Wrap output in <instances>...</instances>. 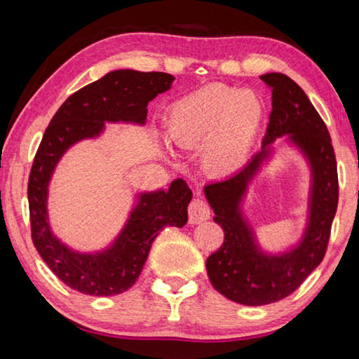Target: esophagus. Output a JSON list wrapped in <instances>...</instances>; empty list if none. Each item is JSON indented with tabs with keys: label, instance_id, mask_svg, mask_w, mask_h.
Returning <instances> with one entry per match:
<instances>
[{
	"label": "esophagus",
	"instance_id": "34e87169",
	"mask_svg": "<svg viewBox=\"0 0 359 359\" xmlns=\"http://www.w3.org/2000/svg\"><path fill=\"white\" fill-rule=\"evenodd\" d=\"M210 217V208L209 204L203 201L201 198H194L193 201L188 204V222L191 224H198L208 220Z\"/></svg>",
	"mask_w": 359,
	"mask_h": 359
}]
</instances>
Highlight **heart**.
Here are the masks:
<instances>
[{
  "mask_svg": "<svg viewBox=\"0 0 359 359\" xmlns=\"http://www.w3.org/2000/svg\"><path fill=\"white\" fill-rule=\"evenodd\" d=\"M263 120L250 92L209 85L175 101L168 112L169 137L182 149H201L208 171L226 175L247 161Z\"/></svg>",
  "mask_w": 359,
  "mask_h": 359,
  "instance_id": "obj_1",
  "label": "heart"
}]
</instances>
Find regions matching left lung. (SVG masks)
<instances>
[{
  "label": "left lung",
  "mask_w": 359,
  "mask_h": 359,
  "mask_svg": "<svg viewBox=\"0 0 359 359\" xmlns=\"http://www.w3.org/2000/svg\"><path fill=\"white\" fill-rule=\"evenodd\" d=\"M259 79L272 90V111L263 150L241 171L204 188L215 212L214 222L224 233L222 247L205 261L209 280L218 293L244 306L277 302L299 288L325 258L339 203L336 154L323 118L293 79L280 72H269ZM283 134H291L311 160V218L299 248L282 257H266L254 245L250 230L240 217L238 203L266 154V145Z\"/></svg>",
  "instance_id": "1"
}]
</instances>
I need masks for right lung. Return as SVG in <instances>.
Here are the masks:
<instances>
[{"label":"right lung","mask_w":359,"mask_h":359,"mask_svg":"<svg viewBox=\"0 0 359 359\" xmlns=\"http://www.w3.org/2000/svg\"><path fill=\"white\" fill-rule=\"evenodd\" d=\"M172 81L174 77L166 72H109L72 93L60 106L42 136L28 179L32 239L53 274L79 293L114 296L131 288L158 233L165 226L182 228L187 223L191 190L177 179L168 191L142 194L125 229L109 250L81 255L60 244L48 228L46 201L53 169L72 144L100 135L104 121L144 123L149 101L166 92Z\"/></svg>","instance_id":"1"}]
</instances>
